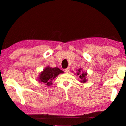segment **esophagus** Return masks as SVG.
<instances>
[{
    "instance_id": "esophagus-1",
    "label": "esophagus",
    "mask_w": 126,
    "mask_h": 126,
    "mask_svg": "<svg viewBox=\"0 0 126 126\" xmlns=\"http://www.w3.org/2000/svg\"><path fill=\"white\" fill-rule=\"evenodd\" d=\"M64 71L66 73H68V72H69V68H65L64 69Z\"/></svg>"
}]
</instances>
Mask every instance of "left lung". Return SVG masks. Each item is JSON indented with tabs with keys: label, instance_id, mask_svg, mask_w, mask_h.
Segmentation results:
<instances>
[{
	"label": "left lung",
	"instance_id": "obj_1",
	"mask_svg": "<svg viewBox=\"0 0 126 126\" xmlns=\"http://www.w3.org/2000/svg\"><path fill=\"white\" fill-rule=\"evenodd\" d=\"M77 74L78 76H79V78L81 79L80 82L82 83H84L86 82V77L87 76V73L86 72H81V69H79L78 70V72L77 73Z\"/></svg>",
	"mask_w": 126,
	"mask_h": 126
}]
</instances>
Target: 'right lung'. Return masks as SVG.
Returning a JSON list of instances; mask_svg holds the SVG:
<instances>
[{"label": "right lung", "instance_id": "obj_1", "mask_svg": "<svg viewBox=\"0 0 126 126\" xmlns=\"http://www.w3.org/2000/svg\"><path fill=\"white\" fill-rule=\"evenodd\" d=\"M62 73H63V71L58 68L47 67L40 73L39 77V81L43 82L44 83L46 84V85L49 86L52 84V80L53 79L56 77L59 74Z\"/></svg>", "mask_w": 126, "mask_h": 126}]
</instances>
